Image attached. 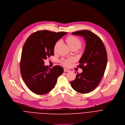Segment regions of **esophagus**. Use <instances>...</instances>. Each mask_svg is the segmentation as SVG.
Here are the masks:
<instances>
[{"label":"esophagus","instance_id":"34e87169","mask_svg":"<svg viewBox=\"0 0 125 125\" xmlns=\"http://www.w3.org/2000/svg\"><path fill=\"white\" fill-rule=\"evenodd\" d=\"M70 70L68 69H66V68H64V72H69Z\"/></svg>","mask_w":125,"mask_h":125}]
</instances>
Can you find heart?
<instances>
[{
    "instance_id": "1",
    "label": "heart",
    "mask_w": 125,
    "mask_h": 125,
    "mask_svg": "<svg viewBox=\"0 0 125 125\" xmlns=\"http://www.w3.org/2000/svg\"><path fill=\"white\" fill-rule=\"evenodd\" d=\"M66 41L70 48L71 47H73V46H76L79 48L81 47V44H82V42L79 38H78L76 37L73 36H69L67 37ZM59 43H60L59 41H57L56 43V44L54 46V51H57ZM72 59H66V60H63L62 61V64L63 65H64L65 66H68L70 64V63L72 62Z\"/></svg>"
}]
</instances>
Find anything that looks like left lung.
<instances>
[{
    "label": "left lung",
    "instance_id": "left-lung-1",
    "mask_svg": "<svg viewBox=\"0 0 125 125\" xmlns=\"http://www.w3.org/2000/svg\"><path fill=\"white\" fill-rule=\"evenodd\" d=\"M72 34L83 37L86 46L78 66L83 71L77 73L75 79L71 81V86L79 93H88L96 88L104 73L107 62L106 51L101 39L89 31H77Z\"/></svg>",
    "mask_w": 125,
    "mask_h": 125
}]
</instances>
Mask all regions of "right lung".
Wrapping results in <instances>:
<instances>
[{
	"mask_svg": "<svg viewBox=\"0 0 125 125\" xmlns=\"http://www.w3.org/2000/svg\"><path fill=\"white\" fill-rule=\"evenodd\" d=\"M67 33L41 31L32 33L24 43L21 55L20 70L21 77L33 93L45 94L55 87L63 68L55 65L49 68L44 60L54 54V46Z\"/></svg>",
	"mask_w": 125,
	"mask_h": 125,
	"instance_id": "1",
	"label": "right lung"
}]
</instances>
